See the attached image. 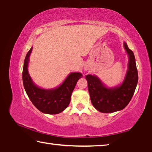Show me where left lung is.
<instances>
[{
	"mask_svg": "<svg viewBox=\"0 0 152 152\" xmlns=\"http://www.w3.org/2000/svg\"><path fill=\"white\" fill-rule=\"evenodd\" d=\"M123 45L128 54L129 61L128 70L121 84L109 88L96 75L86 76L92 104L101 113H113L124 109L130 102L137 86L138 74L134 53L125 42Z\"/></svg>",
	"mask_w": 152,
	"mask_h": 152,
	"instance_id": "1",
	"label": "left lung"
}]
</instances>
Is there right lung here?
Listing matches in <instances>:
<instances>
[{
	"mask_svg": "<svg viewBox=\"0 0 152 152\" xmlns=\"http://www.w3.org/2000/svg\"><path fill=\"white\" fill-rule=\"evenodd\" d=\"M31 48L25 58L23 70V82L28 97L33 105L41 112L47 114H58L65 110L70 102L71 95L78 80L82 74L72 72L58 87L52 89H43L33 82L28 72V64Z\"/></svg>",
	"mask_w": 152,
	"mask_h": 152,
	"instance_id": "right-lung-1",
	"label": "right lung"
}]
</instances>
